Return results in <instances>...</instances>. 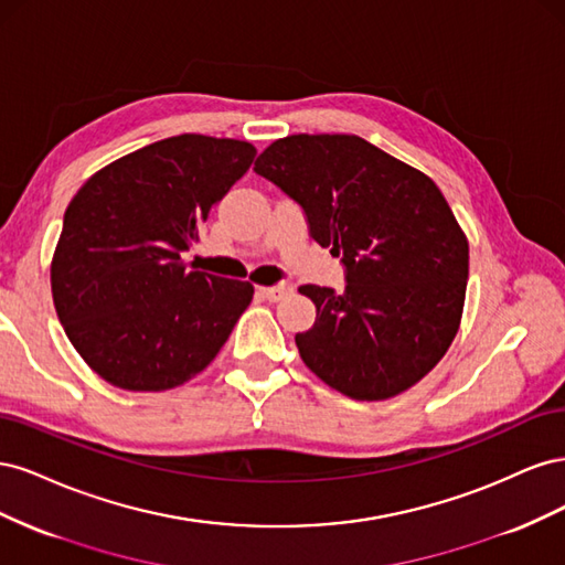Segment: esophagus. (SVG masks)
I'll list each match as a JSON object with an SVG mask.
<instances>
[{
  "label": "esophagus",
  "instance_id": "obj_1",
  "mask_svg": "<svg viewBox=\"0 0 565 565\" xmlns=\"http://www.w3.org/2000/svg\"><path fill=\"white\" fill-rule=\"evenodd\" d=\"M292 292V287L289 285H273V287H259V295L268 301H280L282 297H287Z\"/></svg>",
  "mask_w": 565,
  "mask_h": 565
}]
</instances>
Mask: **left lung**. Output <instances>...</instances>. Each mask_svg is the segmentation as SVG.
Returning a JSON list of instances; mask_svg holds the SVG:
<instances>
[{"label":"left lung","mask_w":565,"mask_h":565,"mask_svg":"<svg viewBox=\"0 0 565 565\" xmlns=\"http://www.w3.org/2000/svg\"><path fill=\"white\" fill-rule=\"evenodd\" d=\"M254 172L344 264V292L299 287L316 303L313 328L295 337L301 361L355 401L417 384L452 344L469 278V243L438 185L351 134L287 136Z\"/></svg>","instance_id":"obj_1"}]
</instances>
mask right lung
I'll list each match as a JSON object with an SVG mask.
<instances>
[{
    "label": "right lung",
    "mask_w": 565,
    "mask_h": 565,
    "mask_svg": "<svg viewBox=\"0 0 565 565\" xmlns=\"http://www.w3.org/2000/svg\"><path fill=\"white\" fill-rule=\"evenodd\" d=\"M254 156L247 141L172 136L104 167L67 204L51 292L67 339L113 386L174 388L226 344L254 287L188 268L183 252Z\"/></svg>",
    "instance_id": "add662e5"
}]
</instances>
